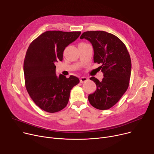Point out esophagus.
<instances>
[{
	"label": "esophagus",
	"instance_id": "1",
	"mask_svg": "<svg viewBox=\"0 0 154 154\" xmlns=\"http://www.w3.org/2000/svg\"><path fill=\"white\" fill-rule=\"evenodd\" d=\"M87 80H88V79L85 77H82L80 79V82L81 83H84V82L87 81Z\"/></svg>",
	"mask_w": 154,
	"mask_h": 154
}]
</instances>
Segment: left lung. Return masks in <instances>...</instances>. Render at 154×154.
I'll use <instances>...</instances> for the list:
<instances>
[{
	"label": "left lung",
	"instance_id": "8db88e82",
	"mask_svg": "<svg viewBox=\"0 0 154 154\" xmlns=\"http://www.w3.org/2000/svg\"><path fill=\"white\" fill-rule=\"evenodd\" d=\"M89 41L94 48V61L102 64V81L90 78L95 83L96 91L88 97L92 106L107 110L120 99L127 90L131 74V60L125 44L116 35L105 31L85 32L80 37Z\"/></svg>",
	"mask_w": 154,
	"mask_h": 154
}]
</instances>
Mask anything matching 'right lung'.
<instances>
[{
	"instance_id": "1",
	"label": "right lung",
	"mask_w": 154,
	"mask_h": 154,
	"mask_svg": "<svg viewBox=\"0 0 154 154\" xmlns=\"http://www.w3.org/2000/svg\"><path fill=\"white\" fill-rule=\"evenodd\" d=\"M81 32L46 31L32 42L23 62L26 89L40 109L54 113L66 107L72 88L80 80L55 74V63L62 61L65 48L79 37Z\"/></svg>"
}]
</instances>
